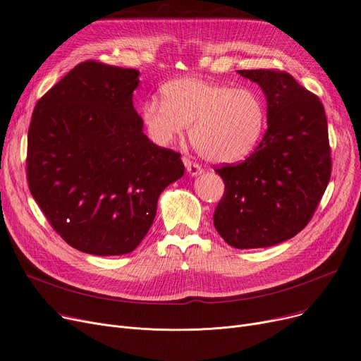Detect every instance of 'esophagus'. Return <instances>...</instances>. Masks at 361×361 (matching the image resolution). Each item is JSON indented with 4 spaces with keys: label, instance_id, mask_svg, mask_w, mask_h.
I'll return each mask as SVG.
<instances>
[{
    "label": "esophagus",
    "instance_id": "obj_1",
    "mask_svg": "<svg viewBox=\"0 0 361 361\" xmlns=\"http://www.w3.org/2000/svg\"><path fill=\"white\" fill-rule=\"evenodd\" d=\"M183 164H185V167H186V171H188V173H190L191 176H198V175L202 173V169H201L198 164H195L194 161H191L190 159H183Z\"/></svg>",
    "mask_w": 361,
    "mask_h": 361
}]
</instances>
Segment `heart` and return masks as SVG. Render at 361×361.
Here are the masks:
<instances>
[{
  "label": "heart",
  "mask_w": 361,
  "mask_h": 361,
  "mask_svg": "<svg viewBox=\"0 0 361 361\" xmlns=\"http://www.w3.org/2000/svg\"><path fill=\"white\" fill-rule=\"evenodd\" d=\"M161 102L149 99L141 109L152 142L167 147L185 133L200 156L214 164L245 159L266 128L262 97L250 88L201 78H179L163 85Z\"/></svg>",
  "instance_id": "heart-1"
}]
</instances>
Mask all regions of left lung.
I'll use <instances>...</instances> for the list:
<instances>
[{
  "instance_id": "8db88e82",
  "label": "left lung",
  "mask_w": 361,
  "mask_h": 361,
  "mask_svg": "<svg viewBox=\"0 0 361 361\" xmlns=\"http://www.w3.org/2000/svg\"><path fill=\"white\" fill-rule=\"evenodd\" d=\"M262 88L267 130L251 156L217 169L225 194L213 223L235 248L288 241L310 221L331 178L328 122L320 99L278 71H238Z\"/></svg>"
}]
</instances>
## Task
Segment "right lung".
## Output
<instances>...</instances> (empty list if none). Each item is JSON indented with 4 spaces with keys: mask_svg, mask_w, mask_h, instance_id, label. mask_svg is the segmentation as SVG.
<instances>
[{
    "mask_svg": "<svg viewBox=\"0 0 361 361\" xmlns=\"http://www.w3.org/2000/svg\"><path fill=\"white\" fill-rule=\"evenodd\" d=\"M140 72L85 61L35 106L27 182L51 226L73 248L122 255L141 244L160 194L183 176L180 154L144 133L133 109Z\"/></svg>",
    "mask_w": 361,
    "mask_h": 361,
    "instance_id": "right-lung-1",
    "label": "right lung"
}]
</instances>
